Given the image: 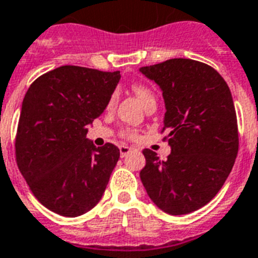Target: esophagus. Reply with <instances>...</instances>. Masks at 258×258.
<instances>
[{"label": "esophagus", "instance_id": "34e87169", "mask_svg": "<svg viewBox=\"0 0 258 258\" xmlns=\"http://www.w3.org/2000/svg\"><path fill=\"white\" fill-rule=\"evenodd\" d=\"M132 153V149L129 146H125V145H122V146H120V155L121 158H125L126 155H129V154Z\"/></svg>", "mask_w": 258, "mask_h": 258}]
</instances>
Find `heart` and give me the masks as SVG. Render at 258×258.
Wrapping results in <instances>:
<instances>
[{"label": "heart", "mask_w": 258, "mask_h": 258, "mask_svg": "<svg viewBox=\"0 0 258 258\" xmlns=\"http://www.w3.org/2000/svg\"><path fill=\"white\" fill-rule=\"evenodd\" d=\"M132 90H133V92L137 95V98L140 99L141 102L144 103L145 107L151 104V103H155V95H154V92L151 91L150 87H147L144 83H134V85L132 86ZM116 99H117V94L113 92L111 98H109L108 107H112V105L116 103ZM124 137L134 138L136 137V132H134L133 129H126V131H124Z\"/></svg>", "instance_id": "obj_1"}]
</instances>
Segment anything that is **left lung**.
<instances>
[{"label":"left lung","instance_id":"8db88e82","mask_svg":"<svg viewBox=\"0 0 258 258\" xmlns=\"http://www.w3.org/2000/svg\"><path fill=\"white\" fill-rule=\"evenodd\" d=\"M140 72L163 91V132L171 146L166 160L142 151L141 181L160 210L189 214L215 197L234 167L239 133L232 95L221 74L200 61L171 58Z\"/></svg>","mask_w":258,"mask_h":258}]
</instances>
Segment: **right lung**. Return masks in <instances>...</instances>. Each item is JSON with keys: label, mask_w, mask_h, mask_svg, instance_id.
Instances as JSON below:
<instances>
[{"label": "right lung", "mask_w": 258, "mask_h": 258, "mask_svg": "<svg viewBox=\"0 0 258 258\" xmlns=\"http://www.w3.org/2000/svg\"><path fill=\"white\" fill-rule=\"evenodd\" d=\"M120 72L65 65L32 82L22 103L15 158L40 204L79 217L102 198L120 150L94 146L87 126L104 112Z\"/></svg>", "instance_id": "1"}]
</instances>
